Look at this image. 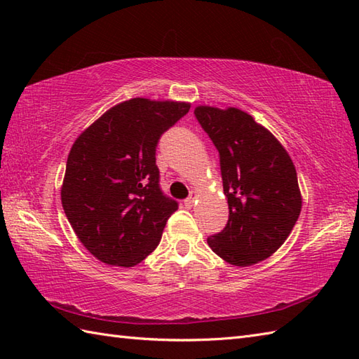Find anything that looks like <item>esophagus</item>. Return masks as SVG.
Listing matches in <instances>:
<instances>
[{"instance_id":"1","label":"esophagus","mask_w":359,"mask_h":359,"mask_svg":"<svg viewBox=\"0 0 359 359\" xmlns=\"http://www.w3.org/2000/svg\"><path fill=\"white\" fill-rule=\"evenodd\" d=\"M194 201H196V197L194 196H191V197H188V199L185 201V207L187 208H191L193 205H194Z\"/></svg>"}]
</instances>
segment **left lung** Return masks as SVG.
<instances>
[{"label": "left lung", "mask_w": 359, "mask_h": 359, "mask_svg": "<svg viewBox=\"0 0 359 359\" xmlns=\"http://www.w3.org/2000/svg\"><path fill=\"white\" fill-rule=\"evenodd\" d=\"M220 157L230 216L207 239L225 262L250 266L270 257L292 233L302 208L296 168L269 129L238 108L194 109Z\"/></svg>", "instance_id": "left-lung-1"}]
</instances>
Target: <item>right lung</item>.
Listing matches in <instances>:
<instances>
[{
    "instance_id": "add662e5",
    "label": "right lung",
    "mask_w": 359,
    "mask_h": 359,
    "mask_svg": "<svg viewBox=\"0 0 359 359\" xmlns=\"http://www.w3.org/2000/svg\"><path fill=\"white\" fill-rule=\"evenodd\" d=\"M189 108L187 102L131 98L112 106L74 142L62 205L98 261L134 266L158 245L179 205L158 187L156 147Z\"/></svg>"
}]
</instances>
